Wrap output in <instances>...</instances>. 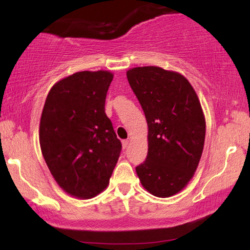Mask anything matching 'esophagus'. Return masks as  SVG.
<instances>
[{
    "label": "esophagus",
    "mask_w": 250,
    "mask_h": 250,
    "mask_svg": "<svg viewBox=\"0 0 250 250\" xmlns=\"http://www.w3.org/2000/svg\"><path fill=\"white\" fill-rule=\"evenodd\" d=\"M122 146H123V149H126L128 146V140H123L122 141Z\"/></svg>",
    "instance_id": "obj_1"
}]
</instances>
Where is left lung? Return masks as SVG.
I'll return each mask as SVG.
<instances>
[{"instance_id":"1","label":"left lung","mask_w":250,"mask_h":250,"mask_svg":"<svg viewBox=\"0 0 250 250\" xmlns=\"http://www.w3.org/2000/svg\"><path fill=\"white\" fill-rule=\"evenodd\" d=\"M126 76L148 124V156L136 174L149 193L172 197L188 186L203 155L206 119L199 98L177 71L134 67Z\"/></svg>"}]
</instances>
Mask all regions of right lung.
<instances>
[{
  "mask_svg": "<svg viewBox=\"0 0 250 250\" xmlns=\"http://www.w3.org/2000/svg\"><path fill=\"white\" fill-rule=\"evenodd\" d=\"M114 78L77 71L51 87L40 121V145L53 179L71 197L90 199L108 187L122 143L104 112Z\"/></svg>",
  "mask_w": 250,
  "mask_h": 250,
  "instance_id": "1",
  "label": "right lung"
}]
</instances>
